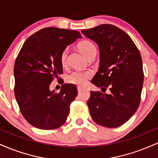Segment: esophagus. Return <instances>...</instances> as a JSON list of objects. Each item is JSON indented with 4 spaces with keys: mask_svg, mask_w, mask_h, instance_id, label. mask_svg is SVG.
<instances>
[{
    "mask_svg": "<svg viewBox=\"0 0 158 158\" xmlns=\"http://www.w3.org/2000/svg\"><path fill=\"white\" fill-rule=\"evenodd\" d=\"M77 90H78V92L80 93L81 90H82V88H81V87H77Z\"/></svg>",
    "mask_w": 158,
    "mask_h": 158,
    "instance_id": "34e87169",
    "label": "esophagus"
}]
</instances>
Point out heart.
<instances>
[{
	"instance_id": "1",
	"label": "heart",
	"mask_w": 158,
	"mask_h": 158,
	"mask_svg": "<svg viewBox=\"0 0 158 158\" xmlns=\"http://www.w3.org/2000/svg\"><path fill=\"white\" fill-rule=\"evenodd\" d=\"M79 48L85 56H88L94 49L95 46L89 41H83L79 44ZM68 49L66 48L63 50L60 56V61L62 65H64L67 62ZM92 72L90 70H74L67 77V81L69 83L77 85L83 86L87 83L88 79L92 77Z\"/></svg>"
}]
</instances>
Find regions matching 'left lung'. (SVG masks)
<instances>
[{
  "label": "left lung",
  "mask_w": 158,
  "mask_h": 158,
  "mask_svg": "<svg viewBox=\"0 0 158 158\" xmlns=\"http://www.w3.org/2000/svg\"><path fill=\"white\" fill-rule=\"evenodd\" d=\"M81 33L99 46V70L91 83L105 89L104 93L90 91V114L99 126L117 128L139 106L144 77L141 55L130 36L114 25L101 24ZM107 87L108 94L104 93Z\"/></svg>",
  "instance_id": "8db88e82"
}]
</instances>
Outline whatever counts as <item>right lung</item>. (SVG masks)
Returning a JSON list of instances; mask_svg holds the SVG:
<instances>
[{
    "label": "right lung",
    "mask_w": 158,
    "mask_h": 158,
    "mask_svg": "<svg viewBox=\"0 0 158 158\" xmlns=\"http://www.w3.org/2000/svg\"><path fill=\"white\" fill-rule=\"evenodd\" d=\"M81 38L75 30L46 27L30 36L20 50L14 65V91L23 117L32 126L52 130L66 121L77 88L65 83L56 93L50 85L63 73L61 52Z\"/></svg>",
    "instance_id": "right-lung-1"
}]
</instances>
